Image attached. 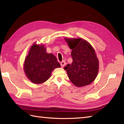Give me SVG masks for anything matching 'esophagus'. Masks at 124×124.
Instances as JSON below:
<instances>
[{
	"label": "esophagus",
	"mask_w": 124,
	"mask_h": 124,
	"mask_svg": "<svg viewBox=\"0 0 124 124\" xmlns=\"http://www.w3.org/2000/svg\"><path fill=\"white\" fill-rule=\"evenodd\" d=\"M65 64H66V62H65L64 61H63L62 62H61V66L62 68H63V67H64Z\"/></svg>",
	"instance_id": "34e87169"
}]
</instances>
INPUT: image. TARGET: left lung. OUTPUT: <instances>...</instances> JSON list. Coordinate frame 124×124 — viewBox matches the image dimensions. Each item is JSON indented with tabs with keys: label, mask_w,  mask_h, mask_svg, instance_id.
<instances>
[{
	"label": "left lung",
	"mask_w": 124,
	"mask_h": 124,
	"mask_svg": "<svg viewBox=\"0 0 124 124\" xmlns=\"http://www.w3.org/2000/svg\"><path fill=\"white\" fill-rule=\"evenodd\" d=\"M65 40L72 50L73 62L64 68L69 80L78 87L91 84L98 75L99 65L93 47L87 40L81 38H66Z\"/></svg>",
	"instance_id": "obj_1"
}]
</instances>
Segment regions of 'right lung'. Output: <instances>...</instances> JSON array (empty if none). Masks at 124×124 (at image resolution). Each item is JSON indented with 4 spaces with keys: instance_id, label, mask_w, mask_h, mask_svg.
Masks as SVG:
<instances>
[{
    "instance_id": "obj_1",
    "label": "right lung",
    "mask_w": 124,
    "mask_h": 124,
    "mask_svg": "<svg viewBox=\"0 0 124 124\" xmlns=\"http://www.w3.org/2000/svg\"><path fill=\"white\" fill-rule=\"evenodd\" d=\"M60 64L53 54L46 52L44 44L34 43L30 47L24 63V70L27 78L35 84H41L50 78Z\"/></svg>"
}]
</instances>
